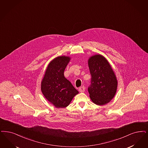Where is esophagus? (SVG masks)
<instances>
[{"label":"esophagus","instance_id":"esophagus-1","mask_svg":"<svg viewBox=\"0 0 148 148\" xmlns=\"http://www.w3.org/2000/svg\"><path fill=\"white\" fill-rule=\"evenodd\" d=\"M79 91L80 92H84L85 91V87H84V86H82V87L79 88Z\"/></svg>","mask_w":148,"mask_h":148}]
</instances>
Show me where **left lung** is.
I'll use <instances>...</instances> for the list:
<instances>
[{
  "label": "left lung",
  "instance_id": "1",
  "mask_svg": "<svg viewBox=\"0 0 148 148\" xmlns=\"http://www.w3.org/2000/svg\"><path fill=\"white\" fill-rule=\"evenodd\" d=\"M91 85L88 88L90 97L97 105L110 102L116 95L118 82L115 73L107 60L101 54H95L88 59Z\"/></svg>",
  "mask_w": 148,
  "mask_h": 148
}]
</instances>
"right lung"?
I'll return each instance as SVG.
<instances>
[{
	"instance_id": "right-lung-1",
	"label": "right lung",
	"mask_w": 148,
	"mask_h": 148,
	"mask_svg": "<svg viewBox=\"0 0 148 148\" xmlns=\"http://www.w3.org/2000/svg\"><path fill=\"white\" fill-rule=\"evenodd\" d=\"M71 60L69 56H59L50 62L42 80L43 95L57 108L68 106L79 92L64 75L65 68Z\"/></svg>"
}]
</instances>
